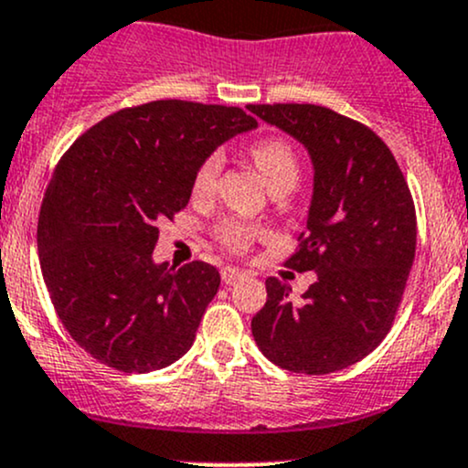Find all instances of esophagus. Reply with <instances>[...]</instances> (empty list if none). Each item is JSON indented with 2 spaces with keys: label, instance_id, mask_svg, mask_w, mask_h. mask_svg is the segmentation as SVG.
Instances as JSON below:
<instances>
[{
  "label": "esophagus",
  "instance_id": "1",
  "mask_svg": "<svg viewBox=\"0 0 468 468\" xmlns=\"http://www.w3.org/2000/svg\"><path fill=\"white\" fill-rule=\"evenodd\" d=\"M244 277H246L244 271L235 269V266H224L222 269V280H224V284H229V286L238 284V282H242Z\"/></svg>",
  "mask_w": 468,
  "mask_h": 468
}]
</instances>
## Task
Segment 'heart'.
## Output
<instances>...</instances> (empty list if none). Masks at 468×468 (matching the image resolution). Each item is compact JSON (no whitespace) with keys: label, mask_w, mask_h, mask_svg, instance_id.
Returning <instances> with one entry per match:
<instances>
[{"label":"heart","mask_w":468,"mask_h":468,"mask_svg":"<svg viewBox=\"0 0 468 468\" xmlns=\"http://www.w3.org/2000/svg\"><path fill=\"white\" fill-rule=\"evenodd\" d=\"M249 153L271 191L282 195L297 186L302 176V162L300 153L295 151V146L289 140H284V137H264V140L255 142ZM219 173H222V155L219 153H210L199 164L197 173H195L193 193L199 195V197H207V195L213 193L215 186H218ZM260 235V226L242 222V219H222V222L215 226V238H218V242L226 250H233V253L249 250L250 244Z\"/></svg>","instance_id":"obj_1"}]
</instances>
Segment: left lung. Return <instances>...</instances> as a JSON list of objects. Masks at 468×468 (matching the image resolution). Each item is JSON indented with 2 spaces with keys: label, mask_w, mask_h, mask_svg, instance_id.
Masks as SVG:
<instances>
[{
  "label": "left lung",
  "mask_w": 468,
  "mask_h": 468,
  "mask_svg": "<svg viewBox=\"0 0 468 468\" xmlns=\"http://www.w3.org/2000/svg\"><path fill=\"white\" fill-rule=\"evenodd\" d=\"M309 148L315 184L306 230L286 266L315 271L300 302L277 277L250 328L260 351L304 376L340 371L391 331L415 260L418 219L409 184L378 133L315 104H249Z\"/></svg>",
  "instance_id": "8db88e82"
}]
</instances>
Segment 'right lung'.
Returning <instances> with one entry per match:
<instances>
[{"label": "right lung", "mask_w": 468, "mask_h": 468, "mask_svg": "<svg viewBox=\"0 0 468 468\" xmlns=\"http://www.w3.org/2000/svg\"><path fill=\"white\" fill-rule=\"evenodd\" d=\"M255 126L238 106L157 100L104 117L61 155L39 210V264L61 324L97 362L148 373L193 346L219 273L155 264L159 224L186 207L199 164Z\"/></svg>", "instance_id": "right-lung-1"}]
</instances>
